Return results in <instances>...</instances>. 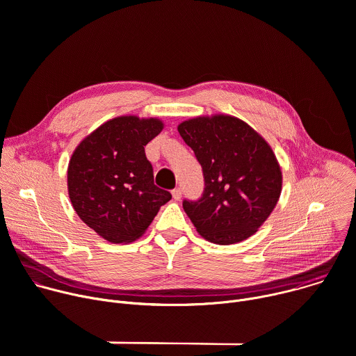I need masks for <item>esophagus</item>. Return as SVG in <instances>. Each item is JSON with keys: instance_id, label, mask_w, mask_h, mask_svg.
I'll use <instances>...</instances> for the list:
<instances>
[{"instance_id": "1", "label": "esophagus", "mask_w": 356, "mask_h": 356, "mask_svg": "<svg viewBox=\"0 0 356 356\" xmlns=\"http://www.w3.org/2000/svg\"><path fill=\"white\" fill-rule=\"evenodd\" d=\"M172 195H173L175 200H180V198H181V190H180V188L172 190Z\"/></svg>"}]
</instances>
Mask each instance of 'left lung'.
<instances>
[{
  "label": "left lung",
  "instance_id": "8db88e82",
  "mask_svg": "<svg viewBox=\"0 0 356 356\" xmlns=\"http://www.w3.org/2000/svg\"><path fill=\"white\" fill-rule=\"evenodd\" d=\"M177 131L204 175L201 198L183 201L197 232L218 245L255 234L282 193V170L269 143L242 120L224 114L183 121Z\"/></svg>",
  "mask_w": 356,
  "mask_h": 356
}]
</instances>
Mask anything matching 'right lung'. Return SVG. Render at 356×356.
Here are the masks:
<instances>
[{"label": "right lung", "instance_id": "right-lung-1", "mask_svg": "<svg viewBox=\"0 0 356 356\" xmlns=\"http://www.w3.org/2000/svg\"><path fill=\"white\" fill-rule=\"evenodd\" d=\"M163 129L158 118H113L86 136L67 168L72 206L80 220L113 243L138 239L172 194L154 183L145 146Z\"/></svg>", "mask_w": 356, "mask_h": 356}]
</instances>
